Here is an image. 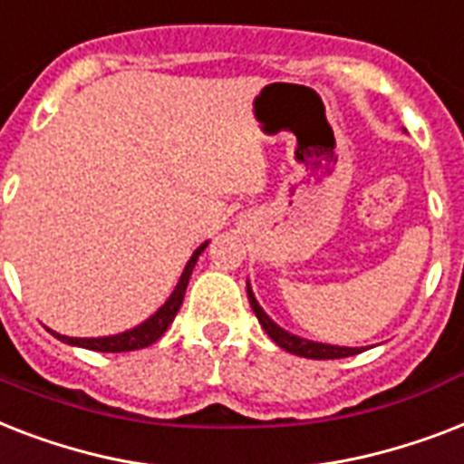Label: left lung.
I'll list each match as a JSON object with an SVG mask.
<instances>
[{
	"label": "left lung",
	"instance_id": "left-lung-1",
	"mask_svg": "<svg viewBox=\"0 0 464 464\" xmlns=\"http://www.w3.org/2000/svg\"><path fill=\"white\" fill-rule=\"evenodd\" d=\"M246 295H249V304L254 309L258 324L263 325V331L268 333L270 340L283 347L285 352H292L296 357H306V359H343L352 357V354H359L364 347H340V344H325V343H314V340H306V337H299L295 333L285 331L280 325L273 321V318L263 311V306L256 302L254 290H251L249 280H246Z\"/></svg>",
	"mask_w": 464,
	"mask_h": 464
}]
</instances>
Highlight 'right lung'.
<instances>
[{"instance_id": "1", "label": "right lung", "mask_w": 464, "mask_h": 464, "mask_svg": "<svg viewBox=\"0 0 464 464\" xmlns=\"http://www.w3.org/2000/svg\"><path fill=\"white\" fill-rule=\"evenodd\" d=\"M206 246H208V242H203L201 246L191 254V258L187 261V268H184V273H181L179 283H177V287H174V292L169 295L168 302L162 304L153 316L146 318L143 324H139L136 328H131V331L117 333V335H105V337H69V335H62V333L50 331V328H47V331L57 337V340H62V343L73 344V347H85V350H92V352H131V350H140V347L153 344L155 340H160L162 333L168 331L169 324H172L174 316H177V311H179L181 302H184V292H187L188 277H191V273H194L196 261H198V256L203 254Z\"/></svg>"}]
</instances>
